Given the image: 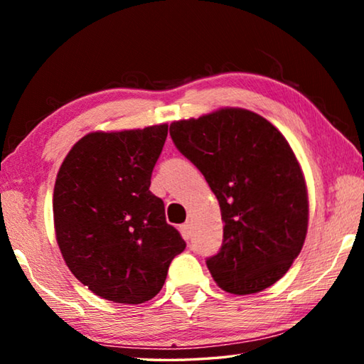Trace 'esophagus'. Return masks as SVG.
<instances>
[{"label":"esophagus","mask_w":364,"mask_h":364,"mask_svg":"<svg viewBox=\"0 0 364 364\" xmlns=\"http://www.w3.org/2000/svg\"><path fill=\"white\" fill-rule=\"evenodd\" d=\"M180 230H181L183 237L186 239V241H189L191 236H193V228H191V223H184V225H181V226H180Z\"/></svg>","instance_id":"34e87169"}]
</instances>
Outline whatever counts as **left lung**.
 Returning a JSON list of instances; mask_svg holds the SVG:
<instances>
[{
	"label": "left lung",
	"instance_id": "1",
	"mask_svg": "<svg viewBox=\"0 0 364 364\" xmlns=\"http://www.w3.org/2000/svg\"><path fill=\"white\" fill-rule=\"evenodd\" d=\"M170 136L218 199L223 244L207 258L215 282L236 295L273 286L299 257L308 226L304 173L286 138L234 107L173 122Z\"/></svg>",
	"mask_w": 364,
	"mask_h": 364
}]
</instances>
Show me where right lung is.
<instances>
[{
	"mask_svg": "<svg viewBox=\"0 0 364 364\" xmlns=\"http://www.w3.org/2000/svg\"><path fill=\"white\" fill-rule=\"evenodd\" d=\"M168 125L95 132L67 154L54 184L56 239L73 276L115 304L156 297L186 247L151 176Z\"/></svg>",
	"mask_w": 364,
	"mask_h": 364,
	"instance_id": "obj_1",
	"label": "right lung"
}]
</instances>
